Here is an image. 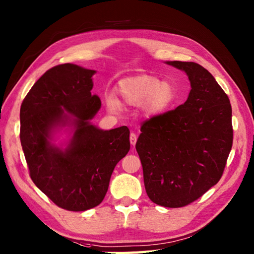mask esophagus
Returning a JSON list of instances; mask_svg holds the SVG:
<instances>
[{"instance_id": "esophagus-1", "label": "esophagus", "mask_w": 254, "mask_h": 254, "mask_svg": "<svg viewBox=\"0 0 254 254\" xmlns=\"http://www.w3.org/2000/svg\"><path fill=\"white\" fill-rule=\"evenodd\" d=\"M136 141H137V136L135 133H131L130 134V142L132 145H135L136 144Z\"/></svg>"}]
</instances>
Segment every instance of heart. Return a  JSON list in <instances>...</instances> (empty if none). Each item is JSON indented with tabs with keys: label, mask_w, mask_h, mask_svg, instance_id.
<instances>
[{
	"label": "heart",
	"mask_w": 254,
	"mask_h": 254,
	"mask_svg": "<svg viewBox=\"0 0 254 254\" xmlns=\"http://www.w3.org/2000/svg\"><path fill=\"white\" fill-rule=\"evenodd\" d=\"M117 90L127 104L142 106L145 115L149 117L163 115L177 100L174 85L169 82H160L152 75L124 78L118 84ZM106 104L113 113L122 110L120 101L112 95L106 97Z\"/></svg>",
	"instance_id": "b5f03b06"
}]
</instances>
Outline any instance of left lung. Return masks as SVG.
I'll return each mask as SVG.
<instances>
[{
	"label": "left lung",
	"mask_w": 254,
	"mask_h": 254,
	"mask_svg": "<svg viewBox=\"0 0 254 254\" xmlns=\"http://www.w3.org/2000/svg\"><path fill=\"white\" fill-rule=\"evenodd\" d=\"M167 64L187 73L190 94L183 105L145 122L135 147L150 201L165 207H183L223 176L234 138L231 106L202 65L181 61Z\"/></svg>",
	"instance_id": "left-lung-1"
}]
</instances>
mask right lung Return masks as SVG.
<instances>
[{
    "label": "right lung",
    "instance_id": "add662e5",
    "mask_svg": "<svg viewBox=\"0 0 254 254\" xmlns=\"http://www.w3.org/2000/svg\"><path fill=\"white\" fill-rule=\"evenodd\" d=\"M94 69L60 64L42 75L20 106V143L31 180L59 207L82 212L99 205L116 165L130 150L127 127L100 130L90 120L100 109L91 95ZM74 128L68 147L51 143L60 126Z\"/></svg>",
    "mask_w": 254,
    "mask_h": 254
}]
</instances>
